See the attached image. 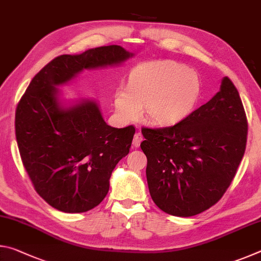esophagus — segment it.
Returning a JSON list of instances; mask_svg holds the SVG:
<instances>
[{
  "mask_svg": "<svg viewBox=\"0 0 261 261\" xmlns=\"http://www.w3.org/2000/svg\"><path fill=\"white\" fill-rule=\"evenodd\" d=\"M141 141H143V136H141L140 132H138V134H136L135 137H134V140H132V145H134V147H139Z\"/></svg>",
  "mask_w": 261,
  "mask_h": 261,
  "instance_id": "34e87169",
  "label": "esophagus"
}]
</instances>
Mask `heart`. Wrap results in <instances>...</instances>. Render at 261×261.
<instances>
[{"label":"heart","instance_id":"obj_1","mask_svg":"<svg viewBox=\"0 0 261 261\" xmlns=\"http://www.w3.org/2000/svg\"><path fill=\"white\" fill-rule=\"evenodd\" d=\"M198 74L175 61H151L136 67L127 86L116 88L114 106L120 120L136 122L143 115L160 126L179 124L193 113L200 96Z\"/></svg>","mask_w":261,"mask_h":261}]
</instances>
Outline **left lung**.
<instances>
[{"instance_id": "obj_1", "label": "left lung", "mask_w": 261, "mask_h": 261, "mask_svg": "<svg viewBox=\"0 0 261 261\" xmlns=\"http://www.w3.org/2000/svg\"><path fill=\"white\" fill-rule=\"evenodd\" d=\"M153 201L175 216H193L216 204L244 155L247 121L237 88L223 77L220 91L179 124L141 130Z\"/></svg>"}]
</instances>
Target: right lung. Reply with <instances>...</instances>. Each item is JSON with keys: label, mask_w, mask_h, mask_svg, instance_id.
<instances>
[{"label": "right lung", "mask_w": 261, "mask_h": 261, "mask_svg": "<svg viewBox=\"0 0 261 261\" xmlns=\"http://www.w3.org/2000/svg\"><path fill=\"white\" fill-rule=\"evenodd\" d=\"M134 53L112 45L61 55L35 74L16 109L21 161L42 199L64 213H83L105 199L114 168L129 154L135 127L105 122L93 99L64 102L59 87L84 70L117 67Z\"/></svg>", "instance_id": "1"}]
</instances>
